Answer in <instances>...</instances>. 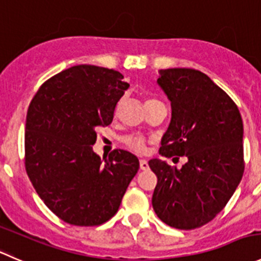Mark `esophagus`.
Here are the masks:
<instances>
[{"instance_id": "1", "label": "esophagus", "mask_w": 261, "mask_h": 261, "mask_svg": "<svg viewBox=\"0 0 261 261\" xmlns=\"http://www.w3.org/2000/svg\"><path fill=\"white\" fill-rule=\"evenodd\" d=\"M139 167H141V170H148V162L146 160H139Z\"/></svg>"}]
</instances>
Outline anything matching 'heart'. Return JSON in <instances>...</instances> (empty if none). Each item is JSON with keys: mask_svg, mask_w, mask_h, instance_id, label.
<instances>
[{"mask_svg": "<svg viewBox=\"0 0 261 261\" xmlns=\"http://www.w3.org/2000/svg\"><path fill=\"white\" fill-rule=\"evenodd\" d=\"M153 100L154 99H147L146 104L153 101ZM122 142L128 149H130L132 152H136V153H144L147 151L146 139L142 136H138V134H128V136H124L122 138Z\"/></svg>", "mask_w": 261, "mask_h": 261, "instance_id": "heart-1", "label": "heart"}]
</instances>
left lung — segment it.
<instances>
[{"label":"left lung","instance_id":"1","mask_svg":"<svg viewBox=\"0 0 261 261\" xmlns=\"http://www.w3.org/2000/svg\"><path fill=\"white\" fill-rule=\"evenodd\" d=\"M171 101V122L160 154L185 156L181 169L153 159L157 176L152 205L157 217L179 229L204 226L226 207L244 174V125L233 100L203 72L167 68L157 80Z\"/></svg>","mask_w":261,"mask_h":261}]
</instances>
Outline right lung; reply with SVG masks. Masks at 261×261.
<instances>
[{
  "instance_id": "add662e5",
  "label": "right lung",
  "mask_w": 261,
  "mask_h": 261,
  "mask_svg": "<svg viewBox=\"0 0 261 261\" xmlns=\"http://www.w3.org/2000/svg\"><path fill=\"white\" fill-rule=\"evenodd\" d=\"M104 67L80 64L39 87L25 125V169L44 204L74 226H99L119 210L139 161L124 149L104 160L92 146L113 122L129 84Z\"/></svg>"
}]
</instances>
